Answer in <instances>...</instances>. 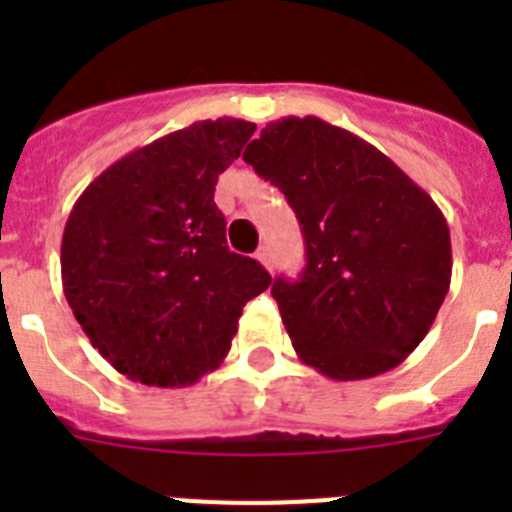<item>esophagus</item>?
<instances>
[{
    "instance_id": "34e87169",
    "label": "esophagus",
    "mask_w": 512,
    "mask_h": 512,
    "mask_svg": "<svg viewBox=\"0 0 512 512\" xmlns=\"http://www.w3.org/2000/svg\"><path fill=\"white\" fill-rule=\"evenodd\" d=\"M256 259H259L261 264H264L269 271H271V266H274V259H271V248L269 246H261L259 251H256Z\"/></svg>"
}]
</instances>
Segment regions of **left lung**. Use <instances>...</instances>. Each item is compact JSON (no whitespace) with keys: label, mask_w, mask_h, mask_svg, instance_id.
<instances>
[{"label":"left lung","mask_w":512,"mask_h":512,"mask_svg":"<svg viewBox=\"0 0 512 512\" xmlns=\"http://www.w3.org/2000/svg\"><path fill=\"white\" fill-rule=\"evenodd\" d=\"M243 161L282 189L305 235L302 277L271 287L297 356L336 382L402 364L451 284L449 225L431 194L312 115L269 122Z\"/></svg>","instance_id":"1"}]
</instances>
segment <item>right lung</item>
Returning a JSON list of instances; mask_svg holds the SVG:
<instances>
[{
	"label": "right lung",
	"instance_id": "1",
	"mask_svg": "<svg viewBox=\"0 0 512 512\" xmlns=\"http://www.w3.org/2000/svg\"><path fill=\"white\" fill-rule=\"evenodd\" d=\"M256 125L194 122L122 156L89 184L61 241L66 302L117 372L187 387L228 356L248 300L271 284L233 253L215 205L217 176Z\"/></svg>",
	"mask_w": 512,
	"mask_h": 512
}]
</instances>
